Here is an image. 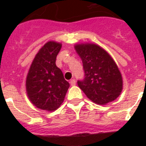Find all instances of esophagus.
<instances>
[{
  "instance_id": "34e87169",
  "label": "esophagus",
  "mask_w": 146,
  "mask_h": 146,
  "mask_svg": "<svg viewBox=\"0 0 146 146\" xmlns=\"http://www.w3.org/2000/svg\"><path fill=\"white\" fill-rule=\"evenodd\" d=\"M70 85L71 86H75L76 83V80H74V79H73V80H70Z\"/></svg>"
}]
</instances>
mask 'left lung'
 I'll list each match as a JSON object with an SVG mask.
<instances>
[{"label": "left lung", "instance_id": "obj_1", "mask_svg": "<svg viewBox=\"0 0 146 146\" xmlns=\"http://www.w3.org/2000/svg\"><path fill=\"white\" fill-rule=\"evenodd\" d=\"M76 50L82 60L84 79L77 84L89 99L98 104L115 100L123 87L122 76L108 53L93 44H77Z\"/></svg>", "mask_w": 146, "mask_h": 146}]
</instances>
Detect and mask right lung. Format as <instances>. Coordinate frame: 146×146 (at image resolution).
Returning <instances> with one entry per match:
<instances>
[{
    "label": "right lung",
    "instance_id": "1",
    "mask_svg": "<svg viewBox=\"0 0 146 146\" xmlns=\"http://www.w3.org/2000/svg\"><path fill=\"white\" fill-rule=\"evenodd\" d=\"M61 44L49 42L38 52L26 79L29 99L38 108L55 111L63 103L70 84L56 66Z\"/></svg>",
    "mask_w": 146,
    "mask_h": 146
}]
</instances>
